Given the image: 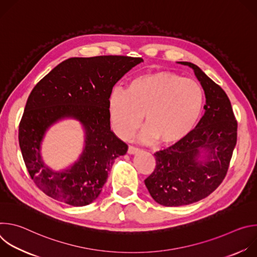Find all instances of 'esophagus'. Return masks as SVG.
Listing matches in <instances>:
<instances>
[{"mask_svg":"<svg viewBox=\"0 0 257 257\" xmlns=\"http://www.w3.org/2000/svg\"><path fill=\"white\" fill-rule=\"evenodd\" d=\"M129 155H135V154H137V153H139V149H137V148H134V146H129L128 148V152H127Z\"/></svg>","mask_w":257,"mask_h":257,"instance_id":"1","label":"esophagus"}]
</instances>
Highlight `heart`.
Returning a JSON list of instances; mask_svg holds the SVG:
<instances>
[{"label": "heart", "instance_id": "b5f03b06", "mask_svg": "<svg viewBox=\"0 0 257 257\" xmlns=\"http://www.w3.org/2000/svg\"><path fill=\"white\" fill-rule=\"evenodd\" d=\"M204 96L199 84L175 73L161 71L133 78L126 92L115 89L108 96L107 111L115 133L129 138L144 115V142L178 143L194 128L202 113Z\"/></svg>", "mask_w": 257, "mask_h": 257}]
</instances>
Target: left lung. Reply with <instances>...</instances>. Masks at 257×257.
Wrapping results in <instances>:
<instances>
[{
  "label": "left lung",
  "mask_w": 257,
  "mask_h": 257,
  "mask_svg": "<svg viewBox=\"0 0 257 257\" xmlns=\"http://www.w3.org/2000/svg\"><path fill=\"white\" fill-rule=\"evenodd\" d=\"M205 94V113L186 137L155 154V171L144 180L152 197L165 206L197 202L213 192L226 177L237 143V121L231 101L205 73L190 62Z\"/></svg>",
  "instance_id": "8db88e82"
}]
</instances>
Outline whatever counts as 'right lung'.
<instances>
[{
  "label": "right lung",
  "instance_id": "1",
  "mask_svg": "<svg viewBox=\"0 0 257 257\" xmlns=\"http://www.w3.org/2000/svg\"><path fill=\"white\" fill-rule=\"evenodd\" d=\"M141 58L98 56L70 58L46 75L30 92L19 124V145L26 169L48 196L72 206H84L101 192L115 159L128 145L109 126L107 100L114 85ZM71 117L85 130L80 159L62 171L44 165L40 150L48 128Z\"/></svg>",
  "mask_w": 257,
  "mask_h": 257
}]
</instances>
